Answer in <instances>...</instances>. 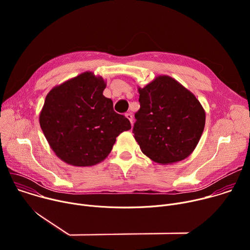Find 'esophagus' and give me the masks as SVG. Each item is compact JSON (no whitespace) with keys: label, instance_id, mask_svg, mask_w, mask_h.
Instances as JSON below:
<instances>
[{"label":"esophagus","instance_id":"34e87169","mask_svg":"<svg viewBox=\"0 0 250 250\" xmlns=\"http://www.w3.org/2000/svg\"><path fill=\"white\" fill-rule=\"evenodd\" d=\"M125 117L129 120V122H130V124L132 125V123H133V118H132V115L130 114V113H127V114H125Z\"/></svg>","mask_w":250,"mask_h":250}]
</instances>
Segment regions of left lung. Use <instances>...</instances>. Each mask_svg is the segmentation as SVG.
Listing matches in <instances>:
<instances>
[{
	"label": "left lung",
	"instance_id": "left-lung-1",
	"mask_svg": "<svg viewBox=\"0 0 250 250\" xmlns=\"http://www.w3.org/2000/svg\"><path fill=\"white\" fill-rule=\"evenodd\" d=\"M138 93L140 109L132 132L142 153L162 165L187 158L205 127L206 113L199 100L167 75L139 87Z\"/></svg>",
	"mask_w": 250,
	"mask_h": 250
}]
</instances>
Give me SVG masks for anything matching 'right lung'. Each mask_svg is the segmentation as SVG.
<instances>
[{
    "mask_svg": "<svg viewBox=\"0 0 250 250\" xmlns=\"http://www.w3.org/2000/svg\"><path fill=\"white\" fill-rule=\"evenodd\" d=\"M105 81L84 72L55 86L47 94L40 125L51 149L67 164L93 166L104 160L116 138L131 128L129 121L114 111L103 92Z\"/></svg>",
    "mask_w": 250,
    "mask_h": 250,
    "instance_id": "right-lung-1",
    "label": "right lung"
}]
</instances>
